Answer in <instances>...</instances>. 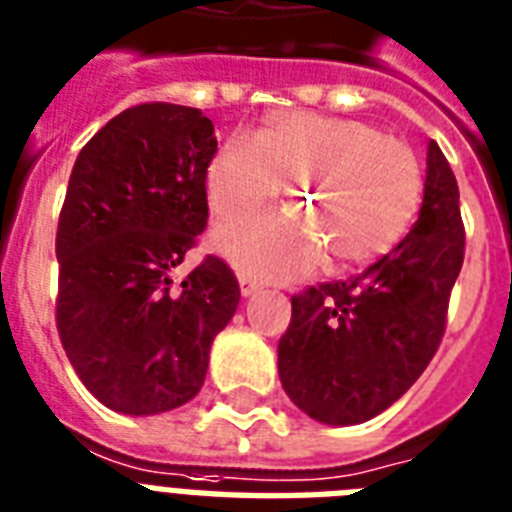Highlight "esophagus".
Segmentation results:
<instances>
[{
  "instance_id": "obj_1",
  "label": "esophagus",
  "mask_w": 512,
  "mask_h": 512,
  "mask_svg": "<svg viewBox=\"0 0 512 512\" xmlns=\"http://www.w3.org/2000/svg\"><path fill=\"white\" fill-rule=\"evenodd\" d=\"M239 289H242L244 297H252V294H257V289H260V281L247 276V273H242V276H239Z\"/></svg>"
}]
</instances>
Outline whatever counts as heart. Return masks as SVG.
Here are the masks:
<instances>
[{
  "instance_id": "1",
  "label": "heart",
  "mask_w": 512,
  "mask_h": 512,
  "mask_svg": "<svg viewBox=\"0 0 512 512\" xmlns=\"http://www.w3.org/2000/svg\"><path fill=\"white\" fill-rule=\"evenodd\" d=\"M286 184L292 213L231 220L215 247L247 273L286 281L328 255L363 265L397 244L421 199V162L405 141L350 118L273 112L252 136L220 144L207 191L218 215L252 213Z\"/></svg>"
}]
</instances>
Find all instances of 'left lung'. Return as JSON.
Segmentation results:
<instances>
[{
  "instance_id": "left-lung-1",
  "label": "left lung",
  "mask_w": 512,
  "mask_h": 512,
  "mask_svg": "<svg viewBox=\"0 0 512 512\" xmlns=\"http://www.w3.org/2000/svg\"><path fill=\"white\" fill-rule=\"evenodd\" d=\"M463 252L458 181L429 141L423 205L410 234L350 281L292 297V321L278 342L289 400L328 426L371 421L400 400L439 350Z\"/></svg>"
}]
</instances>
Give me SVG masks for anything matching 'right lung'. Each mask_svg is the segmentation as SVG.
I'll list each match as a JSON object with an SVG mask.
<instances>
[{
    "label": "right lung",
    "mask_w": 512,
    "mask_h": 512,
    "mask_svg": "<svg viewBox=\"0 0 512 512\" xmlns=\"http://www.w3.org/2000/svg\"><path fill=\"white\" fill-rule=\"evenodd\" d=\"M213 120L197 107L123 110L81 149L57 223V331L83 386L115 413H168L197 397L239 281L207 255L176 268L207 226Z\"/></svg>",
    "instance_id": "1"
}]
</instances>
